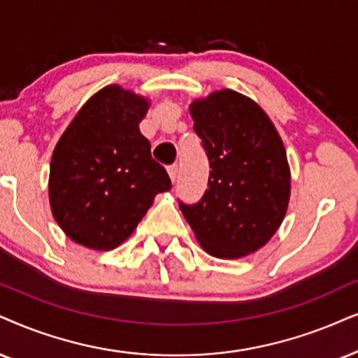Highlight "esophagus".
<instances>
[{"label": "esophagus", "mask_w": 358, "mask_h": 358, "mask_svg": "<svg viewBox=\"0 0 358 358\" xmlns=\"http://www.w3.org/2000/svg\"><path fill=\"white\" fill-rule=\"evenodd\" d=\"M169 175H170V178H171V182H175L176 180V176H178V165L176 164H173V165H169Z\"/></svg>", "instance_id": "34e87169"}]
</instances>
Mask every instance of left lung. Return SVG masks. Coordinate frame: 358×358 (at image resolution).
Returning a JSON list of instances; mask_svg holds the SVG:
<instances>
[{"instance_id":"obj_1","label":"left lung","mask_w":358,"mask_h":358,"mask_svg":"<svg viewBox=\"0 0 358 358\" xmlns=\"http://www.w3.org/2000/svg\"><path fill=\"white\" fill-rule=\"evenodd\" d=\"M210 162L208 189L178 201L201 248L234 259L259 250L286 215L291 175L273 122L251 99L223 89L189 107Z\"/></svg>"}]
</instances>
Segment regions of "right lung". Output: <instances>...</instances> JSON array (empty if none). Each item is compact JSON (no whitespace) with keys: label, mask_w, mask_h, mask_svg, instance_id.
I'll return each instance as SVG.
<instances>
[{"label":"right lung","mask_w":358,"mask_h":358,"mask_svg":"<svg viewBox=\"0 0 358 358\" xmlns=\"http://www.w3.org/2000/svg\"><path fill=\"white\" fill-rule=\"evenodd\" d=\"M147 108L143 97L108 85L89 99L57 142L49 201L72 241L114 250L134 233L155 194L171 188L138 130Z\"/></svg>","instance_id":"obj_1"}]
</instances>
